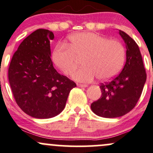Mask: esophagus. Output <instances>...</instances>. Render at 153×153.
I'll return each mask as SVG.
<instances>
[{
	"label": "esophagus",
	"mask_w": 153,
	"mask_h": 153,
	"mask_svg": "<svg viewBox=\"0 0 153 153\" xmlns=\"http://www.w3.org/2000/svg\"><path fill=\"white\" fill-rule=\"evenodd\" d=\"M77 86L78 87H87V85L86 84H81V83H77Z\"/></svg>",
	"instance_id": "1"
}]
</instances>
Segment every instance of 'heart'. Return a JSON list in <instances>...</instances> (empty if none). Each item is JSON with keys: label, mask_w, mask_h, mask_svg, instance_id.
I'll return each instance as SVG.
<instances>
[{"label": "heart", "mask_w": 153, "mask_h": 153, "mask_svg": "<svg viewBox=\"0 0 153 153\" xmlns=\"http://www.w3.org/2000/svg\"><path fill=\"white\" fill-rule=\"evenodd\" d=\"M81 68L72 74L78 82L92 81L96 77L107 81L115 77L123 68L125 50L120 42L92 32L75 33L69 38L68 45H59L53 53V59L66 75H70L83 58Z\"/></svg>", "instance_id": "obj_1"}]
</instances>
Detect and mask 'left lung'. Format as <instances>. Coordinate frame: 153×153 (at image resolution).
<instances>
[{
	"instance_id": "8db88e82",
	"label": "left lung",
	"mask_w": 153,
	"mask_h": 153,
	"mask_svg": "<svg viewBox=\"0 0 153 153\" xmlns=\"http://www.w3.org/2000/svg\"><path fill=\"white\" fill-rule=\"evenodd\" d=\"M119 33L126 45V62L112 81L101 83L102 95L91 105L95 114L105 118L120 117L131 111L141 97L147 79L138 45L123 30Z\"/></svg>"
}]
</instances>
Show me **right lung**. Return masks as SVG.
Segmentation results:
<instances>
[{
    "label": "right lung",
    "mask_w": 153,
    "mask_h": 153,
    "mask_svg": "<svg viewBox=\"0 0 153 153\" xmlns=\"http://www.w3.org/2000/svg\"><path fill=\"white\" fill-rule=\"evenodd\" d=\"M52 31L39 28L27 36L12 56L9 81L13 95L25 114L48 119L61 113L74 81L56 70L51 59Z\"/></svg>",
    "instance_id": "add662e5"
}]
</instances>
